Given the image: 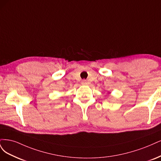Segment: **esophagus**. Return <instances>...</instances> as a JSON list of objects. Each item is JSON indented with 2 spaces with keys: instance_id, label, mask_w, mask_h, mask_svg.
<instances>
[{
  "instance_id": "34e87169",
  "label": "esophagus",
  "mask_w": 161,
  "mask_h": 161,
  "mask_svg": "<svg viewBox=\"0 0 161 161\" xmlns=\"http://www.w3.org/2000/svg\"><path fill=\"white\" fill-rule=\"evenodd\" d=\"M81 84L82 85H87L88 83H87V81L86 80H83L82 81H81Z\"/></svg>"
}]
</instances>
